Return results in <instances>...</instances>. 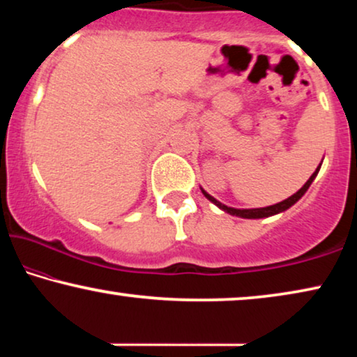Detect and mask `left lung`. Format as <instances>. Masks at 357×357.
Listing matches in <instances>:
<instances>
[{"label": "left lung", "instance_id": "8db88e82", "mask_svg": "<svg viewBox=\"0 0 357 357\" xmlns=\"http://www.w3.org/2000/svg\"><path fill=\"white\" fill-rule=\"evenodd\" d=\"M319 170H320V167L317 169L315 172L310 175V178L307 180L305 185L299 190V192H296L294 195H292V197H289L287 199H284V202L276 203V204H273V206H266V208H255V209H236V208H229V206H226V204L219 203L218 199H214V198L211 197V195H208L206 192H204V190H202V192H203L204 197H206V198L209 199V202H213L214 204H216V206H219L221 209H224V211L229 213V214H234V216H241V218H247V219L268 218V216H273V214H278V213L286 211V209H287V208H291L292 204H294L296 202H299V199L302 198V195H304V193L307 192V188H309V187H310V183L314 182V178L317 177V174H319Z\"/></svg>", "mask_w": 357, "mask_h": 357}]
</instances>
